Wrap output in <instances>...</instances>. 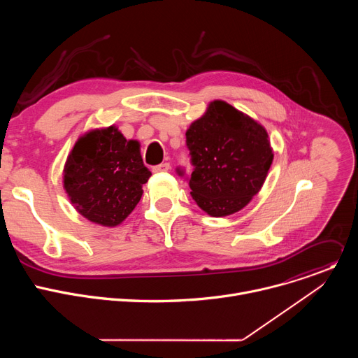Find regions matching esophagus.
<instances>
[{
  "instance_id": "1",
  "label": "esophagus",
  "mask_w": 358,
  "mask_h": 358,
  "mask_svg": "<svg viewBox=\"0 0 358 358\" xmlns=\"http://www.w3.org/2000/svg\"><path fill=\"white\" fill-rule=\"evenodd\" d=\"M169 170H170V164H169V163H162V164H159V166H156V167H152V173H156V174L166 173V171H169Z\"/></svg>"
}]
</instances>
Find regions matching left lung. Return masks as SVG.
Returning a JSON list of instances; mask_svg holds the SVG:
<instances>
[{
	"label": "left lung",
	"instance_id": "left-lung-1",
	"mask_svg": "<svg viewBox=\"0 0 358 358\" xmlns=\"http://www.w3.org/2000/svg\"><path fill=\"white\" fill-rule=\"evenodd\" d=\"M185 136L196 206L215 218L246 207L261 191L273 162L266 129L227 101L214 100Z\"/></svg>",
	"mask_w": 358,
	"mask_h": 358
}]
</instances>
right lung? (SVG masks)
Returning <instances> with one entry per match:
<instances>
[{
	"mask_svg": "<svg viewBox=\"0 0 358 358\" xmlns=\"http://www.w3.org/2000/svg\"><path fill=\"white\" fill-rule=\"evenodd\" d=\"M150 176L140 143L113 124L78 138L64 166V189L82 217L113 228L136 208Z\"/></svg>",
	"mask_w": 358,
	"mask_h": 358,
	"instance_id": "obj_1",
	"label": "right lung"
}]
</instances>
